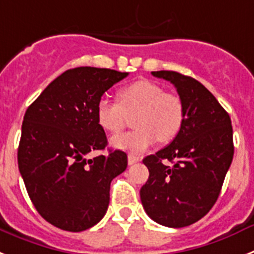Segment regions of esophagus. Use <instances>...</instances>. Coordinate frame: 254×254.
Returning a JSON list of instances; mask_svg holds the SVG:
<instances>
[{
  "instance_id": "1",
  "label": "esophagus",
  "mask_w": 254,
  "mask_h": 254,
  "mask_svg": "<svg viewBox=\"0 0 254 254\" xmlns=\"http://www.w3.org/2000/svg\"><path fill=\"white\" fill-rule=\"evenodd\" d=\"M138 161H140L139 156H135V154H129V156H127V162H129V165L135 164Z\"/></svg>"
}]
</instances>
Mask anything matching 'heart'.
Returning <instances> with one entry per match:
<instances>
[{"mask_svg":"<svg viewBox=\"0 0 254 254\" xmlns=\"http://www.w3.org/2000/svg\"><path fill=\"white\" fill-rule=\"evenodd\" d=\"M118 102L102 98L96 106L97 123L105 131L120 133L133 116L135 129L112 136L111 143L127 152L145 151L156 140L167 143L182 130L184 105L180 97L167 93L156 83L140 79L119 89Z\"/></svg>","mask_w":254,"mask_h":254,"instance_id":"b5f03b06","label":"heart"}]
</instances>
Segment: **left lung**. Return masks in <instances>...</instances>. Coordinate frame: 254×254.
Returning a JSON list of instances; mask_svg holds the SVG:
<instances>
[{
  "label": "left lung",
  "mask_w": 254,
  "mask_h": 254,
  "mask_svg": "<svg viewBox=\"0 0 254 254\" xmlns=\"http://www.w3.org/2000/svg\"><path fill=\"white\" fill-rule=\"evenodd\" d=\"M170 81L184 105V123L167 147L143 160L149 178L140 189L147 215L167 228H184L209 212L234 156L229 114L203 84L176 71H152ZM173 162L167 167L162 161Z\"/></svg>",
  "instance_id": "left-lung-1"
}]
</instances>
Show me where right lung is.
<instances>
[{
	"instance_id": "1",
	"label": "right lung",
	"mask_w": 254,
	"mask_h": 254,
	"mask_svg": "<svg viewBox=\"0 0 254 254\" xmlns=\"http://www.w3.org/2000/svg\"><path fill=\"white\" fill-rule=\"evenodd\" d=\"M127 72L81 66L66 70L48 84L24 115L17 164L39 215L66 231L87 230L105 216L110 184L124 173L127 156L110 151L96 119L106 90Z\"/></svg>"
}]
</instances>
